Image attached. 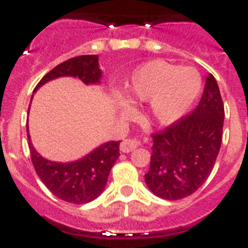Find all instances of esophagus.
<instances>
[{
	"mask_svg": "<svg viewBox=\"0 0 248 248\" xmlns=\"http://www.w3.org/2000/svg\"><path fill=\"white\" fill-rule=\"evenodd\" d=\"M141 145V141L139 139H126L121 143L120 149L124 153H128V152L135 151L136 148Z\"/></svg>",
	"mask_w": 248,
	"mask_h": 248,
	"instance_id": "34e87169",
	"label": "esophagus"
}]
</instances>
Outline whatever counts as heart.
<instances>
[{
    "instance_id": "heart-1",
    "label": "heart",
    "mask_w": 248,
    "mask_h": 248,
    "mask_svg": "<svg viewBox=\"0 0 248 248\" xmlns=\"http://www.w3.org/2000/svg\"><path fill=\"white\" fill-rule=\"evenodd\" d=\"M202 90V78L192 67H179L165 60H152L136 69L124 87L130 103L149 101L148 113L159 124L183 117ZM124 108V103L121 101Z\"/></svg>"
}]
</instances>
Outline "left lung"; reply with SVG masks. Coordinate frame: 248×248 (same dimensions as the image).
<instances>
[{
  "instance_id": "1",
  "label": "left lung",
  "mask_w": 248,
  "mask_h": 248,
  "mask_svg": "<svg viewBox=\"0 0 248 248\" xmlns=\"http://www.w3.org/2000/svg\"><path fill=\"white\" fill-rule=\"evenodd\" d=\"M224 104L217 82L206 77L200 104L180 120L152 134L145 183L159 198L177 201L198 190L210 176L223 139Z\"/></svg>"
}]
</instances>
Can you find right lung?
Returning a JSON list of instances; mask_svg holds the SVG:
<instances>
[{
  "instance_id": "obj_1",
  "label": "right lung",
  "mask_w": 248,
  "mask_h": 248,
  "mask_svg": "<svg viewBox=\"0 0 248 248\" xmlns=\"http://www.w3.org/2000/svg\"><path fill=\"white\" fill-rule=\"evenodd\" d=\"M97 59V55H81L65 60L45 75L34 91L44 83L63 76L78 77L86 85L99 83L101 71ZM27 135L31 158L38 177L54 196L69 203H87L100 196L110 169L120 157V141H109L76 162H51L37 153L31 143V136Z\"/></svg>"
}]
</instances>
